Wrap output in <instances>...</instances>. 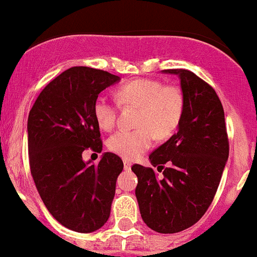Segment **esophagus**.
<instances>
[{"label": "esophagus", "instance_id": "1", "mask_svg": "<svg viewBox=\"0 0 257 257\" xmlns=\"http://www.w3.org/2000/svg\"><path fill=\"white\" fill-rule=\"evenodd\" d=\"M131 167H132V163L125 159V161H124V169L125 170H131Z\"/></svg>", "mask_w": 257, "mask_h": 257}]
</instances>
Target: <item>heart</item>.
I'll return each mask as SVG.
<instances>
[{"label":"heart","instance_id":"obj_1","mask_svg":"<svg viewBox=\"0 0 257 257\" xmlns=\"http://www.w3.org/2000/svg\"><path fill=\"white\" fill-rule=\"evenodd\" d=\"M116 96L121 104L140 108L136 118L139 128L118 131L108 140L109 150L124 159L139 158L153 145L155 136L159 140L169 139L182 121L185 102L178 86L137 78L120 86ZM94 117L100 128L111 131L116 125L117 105L107 96H98L94 102Z\"/></svg>","mask_w":257,"mask_h":257}]
</instances>
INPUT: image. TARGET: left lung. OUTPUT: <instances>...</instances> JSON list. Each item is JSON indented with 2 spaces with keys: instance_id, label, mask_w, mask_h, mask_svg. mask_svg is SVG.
<instances>
[{
  "instance_id": "obj_1",
  "label": "left lung",
  "mask_w": 257,
  "mask_h": 257,
  "mask_svg": "<svg viewBox=\"0 0 257 257\" xmlns=\"http://www.w3.org/2000/svg\"><path fill=\"white\" fill-rule=\"evenodd\" d=\"M176 74L184 95V113L178 133L149 155L152 165L169 163L158 178L152 167L135 165L136 197L149 227L174 234L191 227L212 204L228 158L225 112L217 92L195 73L167 69Z\"/></svg>"
}]
</instances>
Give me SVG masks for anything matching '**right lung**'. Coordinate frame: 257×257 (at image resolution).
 <instances>
[{"label": "right lung", "mask_w": 257, "mask_h": 257, "mask_svg": "<svg viewBox=\"0 0 257 257\" xmlns=\"http://www.w3.org/2000/svg\"><path fill=\"white\" fill-rule=\"evenodd\" d=\"M118 81L104 70L73 66L43 88L29 113L31 175L48 212L73 231H95L109 218L121 158L104 153L90 165L82 153L102 152L94 102Z\"/></svg>", "instance_id": "right-lung-1"}]
</instances>
